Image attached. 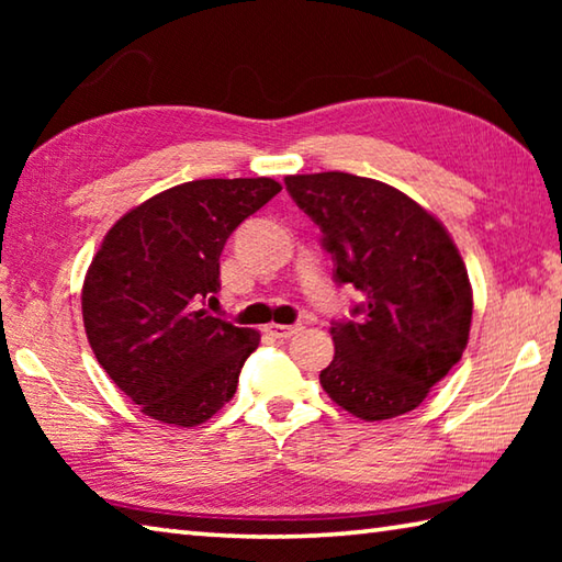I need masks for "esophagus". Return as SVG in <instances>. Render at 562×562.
<instances>
[{"label":"esophagus","mask_w":562,"mask_h":562,"mask_svg":"<svg viewBox=\"0 0 562 562\" xmlns=\"http://www.w3.org/2000/svg\"><path fill=\"white\" fill-rule=\"evenodd\" d=\"M302 327L300 325H268V335L270 337H274V339H288V337H292V335H297Z\"/></svg>","instance_id":"34e87169"}]
</instances>
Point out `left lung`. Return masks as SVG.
Returning <instances> with one entry per match:
<instances>
[{
  "label": "left lung",
  "instance_id": "obj_1",
  "mask_svg": "<svg viewBox=\"0 0 562 562\" xmlns=\"http://www.w3.org/2000/svg\"><path fill=\"white\" fill-rule=\"evenodd\" d=\"M284 186L322 231L335 282L364 297L351 319L331 322L335 359L322 389L364 422L412 412L469 345L473 294L451 235L372 178L327 170L288 176Z\"/></svg>",
  "mask_w": 562,
  "mask_h": 562
}]
</instances>
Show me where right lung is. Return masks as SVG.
<instances>
[{
	"instance_id": "add662e5",
	"label": "right lung",
	"mask_w": 562,
	"mask_h": 562,
	"mask_svg": "<svg viewBox=\"0 0 562 562\" xmlns=\"http://www.w3.org/2000/svg\"><path fill=\"white\" fill-rule=\"evenodd\" d=\"M280 190L272 178L190 180L103 237L83 280V327L99 364L146 416L198 426L233 398L260 335L203 304L221 290L227 237Z\"/></svg>"
}]
</instances>
